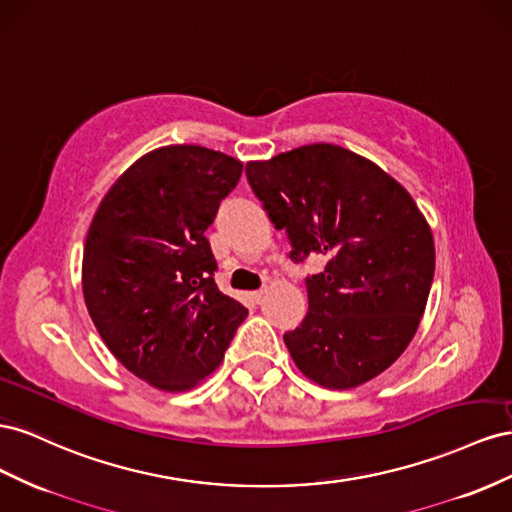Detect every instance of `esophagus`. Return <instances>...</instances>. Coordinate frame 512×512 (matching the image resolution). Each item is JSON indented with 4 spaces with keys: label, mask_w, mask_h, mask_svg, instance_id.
I'll return each mask as SVG.
<instances>
[{
    "label": "esophagus",
    "mask_w": 512,
    "mask_h": 512,
    "mask_svg": "<svg viewBox=\"0 0 512 512\" xmlns=\"http://www.w3.org/2000/svg\"><path fill=\"white\" fill-rule=\"evenodd\" d=\"M266 294H268V289H259V291H253V294H251V300H253L255 304H261V300L266 298Z\"/></svg>",
    "instance_id": "1"
}]
</instances>
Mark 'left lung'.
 <instances>
[{"mask_svg":"<svg viewBox=\"0 0 512 512\" xmlns=\"http://www.w3.org/2000/svg\"><path fill=\"white\" fill-rule=\"evenodd\" d=\"M246 178L306 276L309 313L285 332L296 367L347 390L386 371L410 345L435 270L433 233L405 188L341 145L313 143L246 165Z\"/></svg>","mask_w":512,"mask_h":512,"instance_id":"left-lung-1","label":"left lung"}]
</instances>
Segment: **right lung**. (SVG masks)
Instances as JSON below:
<instances>
[{"instance_id":"right-lung-1","label":"right lung","mask_w":512,"mask_h":512,"mask_svg":"<svg viewBox=\"0 0 512 512\" xmlns=\"http://www.w3.org/2000/svg\"><path fill=\"white\" fill-rule=\"evenodd\" d=\"M240 175L223 152L158 148L120 175L87 231V311L111 354L158 390L203 382L248 313L216 287L206 238Z\"/></svg>"}]
</instances>
